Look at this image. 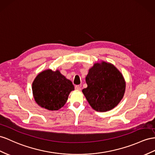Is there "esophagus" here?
<instances>
[{
    "label": "esophagus",
    "mask_w": 155,
    "mask_h": 155,
    "mask_svg": "<svg viewBox=\"0 0 155 155\" xmlns=\"http://www.w3.org/2000/svg\"><path fill=\"white\" fill-rule=\"evenodd\" d=\"M75 90H81V86H79V85L75 86Z\"/></svg>",
    "instance_id": "esophagus-1"
}]
</instances>
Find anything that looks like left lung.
Wrapping results in <instances>:
<instances>
[{
  "mask_svg": "<svg viewBox=\"0 0 155 155\" xmlns=\"http://www.w3.org/2000/svg\"><path fill=\"white\" fill-rule=\"evenodd\" d=\"M88 85L82 90L90 106L97 111L113 109L121 101L126 89L122 73L111 63H96L86 77Z\"/></svg>",
  "mask_w": 155,
  "mask_h": 155,
  "instance_id": "left-lung-1",
  "label": "left lung"
}]
</instances>
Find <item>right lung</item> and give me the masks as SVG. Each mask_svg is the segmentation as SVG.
<instances>
[{
    "mask_svg": "<svg viewBox=\"0 0 155 155\" xmlns=\"http://www.w3.org/2000/svg\"><path fill=\"white\" fill-rule=\"evenodd\" d=\"M74 88L59 71L48 69L40 73L32 84L33 97L41 107L57 110L65 104L70 92Z\"/></svg>",
    "mask_w": 155,
    "mask_h": 155,
    "instance_id": "obj_1",
    "label": "right lung"
}]
</instances>
